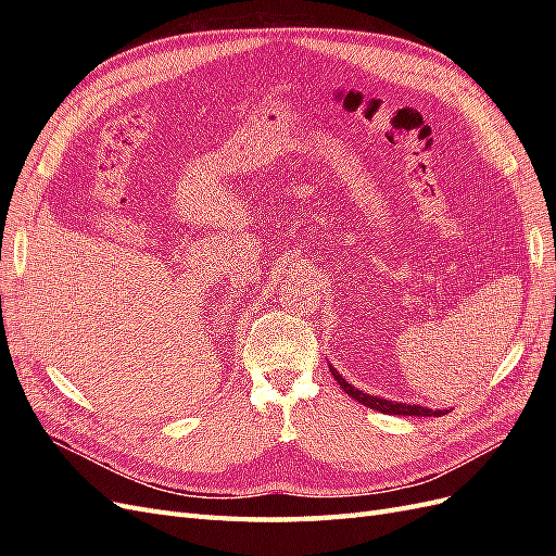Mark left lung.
Returning a JSON list of instances; mask_svg holds the SVG:
<instances>
[{
  "label": "left lung",
  "mask_w": 556,
  "mask_h": 556,
  "mask_svg": "<svg viewBox=\"0 0 556 556\" xmlns=\"http://www.w3.org/2000/svg\"><path fill=\"white\" fill-rule=\"evenodd\" d=\"M329 371L336 378V382L343 387L345 394L352 396V399H357L359 403H364L366 408H374V410H380V413H387V415H410V417H441V415H445V410H431V408H425V406H415V403L410 406V403H399V401H387V399H380V396H371V394H366L362 390H355V387H352L339 371H336L333 366L329 368Z\"/></svg>",
  "instance_id": "1"
}]
</instances>
